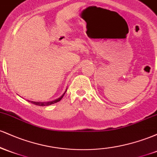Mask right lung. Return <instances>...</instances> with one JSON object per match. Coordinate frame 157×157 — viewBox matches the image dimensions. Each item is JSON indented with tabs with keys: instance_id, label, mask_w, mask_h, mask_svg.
<instances>
[{
	"instance_id": "add662e5",
	"label": "right lung",
	"mask_w": 157,
	"mask_h": 157,
	"mask_svg": "<svg viewBox=\"0 0 157 157\" xmlns=\"http://www.w3.org/2000/svg\"><path fill=\"white\" fill-rule=\"evenodd\" d=\"M66 91H65V92L63 93V94L62 96L59 97V98L56 99V100H52V101H49V102H34V101H30V100H28V102H31V103H32V104H35V105H39V106L50 105H52V104H54V103H56V102L60 101L61 99H62L63 97L64 96Z\"/></svg>"
}]
</instances>
